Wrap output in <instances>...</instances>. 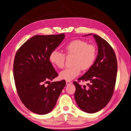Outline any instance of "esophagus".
<instances>
[{
  "label": "esophagus",
  "instance_id": "1",
  "mask_svg": "<svg viewBox=\"0 0 131 131\" xmlns=\"http://www.w3.org/2000/svg\"><path fill=\"white\" fill-rule=\"evenodd\" d=\"M66 85H69V84H71L72 83V82H70L69 80H67L66 81Z\"/></svg>",
  "mask_w": 131,
  "mask_h": 131
}]
</instances>
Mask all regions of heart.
<instances>
[{
	"label": "heart",
	"instance_id": "heart-1",
	"mask_svg": "<svg viewBox=\"0 0 131 131\" xmlns=\"http://www.w3.org/2000/svg\"><path fill=\"white\" fill-rule=\"evenodd\" d=\"M65 53L53 50L49 55V60L57 68L62 69L65 64L66 56L73 55L71 67L66 68L60 73V78L72 80L80 73L81 70H86L92 66L96 59L97 49L94 45L88 43L83 39H74L64 45Z\"/></svg>",
	"mask_w": 131,
	"mask_h": 131
}]
</instances>
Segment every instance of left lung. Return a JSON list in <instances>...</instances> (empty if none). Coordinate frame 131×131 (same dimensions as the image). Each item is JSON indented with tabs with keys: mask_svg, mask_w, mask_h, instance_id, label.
Instances as JSON below:
<instances>
[{
	"mask_svg": "<svg viewBox=\"0 0 131 131\" xmlns=\"http://www.w3.org/2000/svg\"><path fill=\"white\" fill-rule=\"evenodd\" d=\"M98 45L99 53L93 65L84 75L74 81V99L80 108L94 113L106 106L113 96L117 74V61L114 49L108 42L93 34ZM89 81L88 87L78 83Z\"/></svg>",
	"mask_w": 131,
	"mask_h": 131,
	"instance_id": "left-lung-1",
	"label": "left lung"
}]
</instances>
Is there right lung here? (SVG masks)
<instances>
[{
    "label": "right lung",
    "instance_id": "1",
    "mask_svg": "<svg viewBox=\"0 0 131 131\" xmlns=\"http://www.w3.org/2000/svg\"><path fill=\"white\" fill-rule=\"evenodd\" d=\"M64 38V34L34 36L16 53L13 74L16 90L22 103L33 113L43 115L51 111L66 85L65 80L48 82L58 76L49 55Z\"/></svg>",
    "mask_w": 131,
    "mask_h": 131
}]
</instances>
